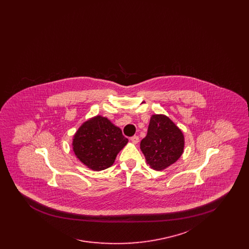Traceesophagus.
<instances>
[{"mask_svg":"<svg viewBox=\"0 0 249 249\" xmlns=\"http://www.w3.org/2000/svg\"><path fill=\"white\" fill-rule=\"evenodd\" d=\"M130 141L133 142V143H137V142H139V137L137 135H134V136H132L130 138Z\"/></svg>","mask_w":249,"mask_h":249,"instance_id":"1","label":"esophagus"}]
</instances>
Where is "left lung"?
<instances>
[{
	"label": "left lung",
	"mask_w": 249,
	"mask_h": 249,
	"mask_svg": "<svg viewBox=\"0 0 249 249\" xmlns=\"http://www.w3.org/2000/svg\"><path fill=\"white\" fill-rule=\"evenodd\" d=\"M184 135L164 115H153L140 148L149 166L160 171L175 163L184 150Z\"/></svg>",
	"instance_id": "8db88e82"
}]
</instances>
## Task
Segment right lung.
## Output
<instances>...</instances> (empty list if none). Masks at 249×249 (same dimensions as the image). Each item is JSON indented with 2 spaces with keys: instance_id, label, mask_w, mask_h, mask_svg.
<instances>
[{
  "instance_id": "obj_1",
  "label": "right lung",
  "mask_w": 249,
  "mask_h": 249,
  "mask_svg": "<svg viewBox=\"0 0 249 249\" xmlns=\"http://www.w3.org/2000/svg\"><path fill=\"white\" fill-rule=\"evenodd\" d=\"M128 139L107 118L97 116L86 121L73 136L74 154L85 165L102 171L114 163Z\"/></svg>"
}]
</instances>
